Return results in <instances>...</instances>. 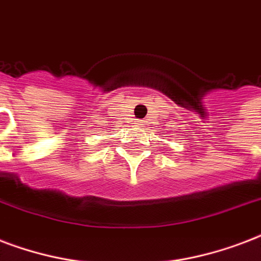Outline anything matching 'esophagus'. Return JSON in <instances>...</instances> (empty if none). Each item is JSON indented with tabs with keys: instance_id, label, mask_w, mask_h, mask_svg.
<instances>
[{
	"instance_id": "1",
	"label": "esophagus",
	"mask_w": 261,
	"mask_h": 261,
	"mask_svg": "<svg viewBox=\"0 0 261 261\" xmlns=\"http://www.w3.org/2000/svg\"><path fill=\"white\" fill-rule=\"evenodd\" d=\"M137 124H139V125H144V121H139Z\"/></svg>"
}]
</instances>
